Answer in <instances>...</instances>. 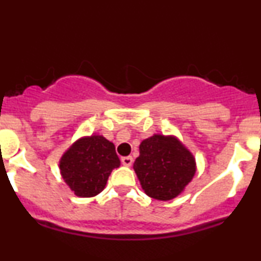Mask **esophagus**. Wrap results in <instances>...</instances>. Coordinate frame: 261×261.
I'll list each match as a JSON object with an SVG mask.
<instances>
[{
    "instance_id": "34e87169",
    "label": "esophagus",
    "mask_w": 261,
    "mask_h": 261,
    "mask_svg": "<svg viewBox=\"0 0 261 261\" xmlns=\"http://www.w3.org/2000/svg\"><path fill=\"white\" fill-rule=\"evenodd\" d=\"M121 163L126 167L133 166V163H134L133 157H130V155H128V157H121Z\"/></svg>"
}]
</instances>
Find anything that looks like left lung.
I'll return each mask as SVG.
<instances>
[{
  "label": "left lung",
  "instance_id": "left-lung-1",
  "mask_svg": "<svg viewBox=\"0 0 261 261\" xmlns=\"http://www.w3.org/2000/svg\"><path fill=\"white\" fill-rule=\"evenodd\" d=\"M134 170L146 195L168 201L191 181L196 163L193 153L175 136L153 135L141 142Z\"/></svg>",
  "mask_w": 261,
  "mask_h": 261
}]
</instances>
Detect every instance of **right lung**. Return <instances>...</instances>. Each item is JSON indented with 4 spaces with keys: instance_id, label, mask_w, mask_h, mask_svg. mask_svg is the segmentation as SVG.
<instances>
[{
    "instance_id": "right-lung-1",
    "label": "right lung",
    "mask_w": 261,
    "mask_h": 261,
    "mask_svg": "<svg viewBox=\"0 0 261 261\" xmlns=\"http://www.w3.org/2000/svg\"><path fill=\"white\" fill-rule=\"evenodd\" d=\"M120 166L115 146L100 135L77 140L60 160L66 184L80 197L98 195L106 188L114 168Z\"/></svg>"
}]
</instances>
